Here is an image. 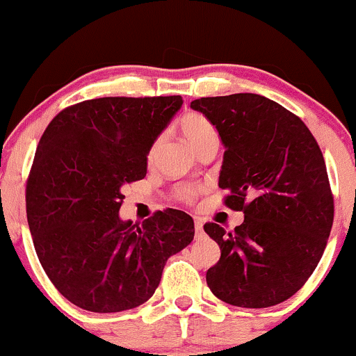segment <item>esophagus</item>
Wrapping results in <instances>:
<instances>
[{
	"instance_id": "esophagus-1",
	"label": "esophagus",
	"mask_w": 356,
	"mask_h": 356,
	"mask_svg": "<svg viewBox=\"0 0 356 356\" xmlns=\"http://www.w3.org/2000/svg\"><path fill=\"white\" fill-rule=\"evenodd\" d=\"M195 231H197V234H202V231H204V222L198 217H195Z\"/></svg>"
}]
</instances>
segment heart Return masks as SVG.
<instances>
[{
  "label": "heart",
  "instance_id": "b5f03b06",
  "mask_svg": "<svg viewBox=\"0 0 356 356\" xmlns=\"http://www.w3.org/2000/svg\"><path fill=\"white\" fill-rule=\"evenodd\" d=\"M181 132L185 136L186 143L192 146L195 151L198 147L205 146L209 143H217V131L205 117L198 113H188L181 120ZM186 193H192L188 190Z\"/></svg>",
  "mask_w": 356,
  "mask_h": 356
}]
</instances>
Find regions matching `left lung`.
<instances>
[{"mask_svg":"<svg viewBox=\"0 0 356 356\" xmlns=\"http://www.w3.org/2000/svg\"><path fill=\"white\" fill-rule=\"evenodd\" d=\"M219 132L225 205L243 210L232 232L204 225L220 259L207 285L231 305L271 307L307 282L324 253L334 204L314 136L292 112L261 95L236 93L190 103Z\"/></svg>","mask_w":356,"mask_h":356,"instance_id":"left-lung-1","label":"left lung"}]
</instances>
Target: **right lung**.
<instances>
[{
    "label": "right lung",
    "instance_id": "add662e5",
    "mask_svg": "<svg viewBox=\"0 0 356 356\" xmlns=\"http://www.w3.org/2000/svg\"><path fill=\"white\" fill-rule=\"evenodd\" d=\"M183 100L106 97L67 106L37 146L26 219L42 268L78 307L120 312L149 300L168 258L193 241V219L159 210L122 220L127 183L147 173L152 144Z\"/></svg>",
    "mask_w": 356,
    "mask_h": 356
}]
</instances>
